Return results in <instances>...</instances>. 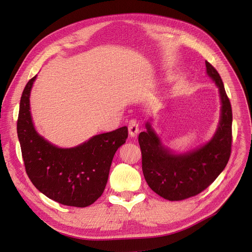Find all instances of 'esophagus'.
Wrapping results in <instances>:
<instances>
[{
    "label": "esophagus",
    "instance_id": "34e87169",
    "mask_svg": "<svg viewBox=\"0 0 252 252\" xmlns=\"http://www.w3.org/2000/svg\"><path fill=\"white\" fill-rule=\"evenodd\" d=\"M138 129H140V128H138L137 121L134 120V119L130 120L129 123H128V131H129L130 136H132V137L136 136L137 133H138Z\"/></svg>",
    "mask_w": 252,
    "mask_h": 252
}]
</instances>
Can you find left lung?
<instances>
[{
	"instance_id": "left-lung-1",
	"label": "left lung",
	"mask_w": 252,
	"mask_h": 252,
	"mask_svg": "<svg viewBox=\"0 0 252 252\" xmlns=\"http://www.w3.org/2000/svg\"><path fill=\"white\" fill-rule=\"evenodd\" d=\"M206 73L219 89L221 118L210 142L181 154L166 148L151 124L138 135L142 151V169L150 189L170 201H179L204 190L226 167L231 153L232 111L219 73L205 62Z\"/></svg>"
}]
</instances>
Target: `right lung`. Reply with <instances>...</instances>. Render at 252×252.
I'll list each match as a JSON object with an SVG mask.
<instances>
[{
  "instance_id": "obj_1",
  "label": "right lung",
  "mask_w": 252,
  "mask_h": 252,
  "mask_svg": "<svg viewBox=\"0 0 252 252\" xmlns=\"http://www.w3.org/2000/svg\"><path fill=\"white\" fill-rule=\"evenodd\" d=\"M36 76L26 84L20 103L17 136L25 169L39 192L60 204L85 207L106 187L112 158L125 144L128 128L94 135L74 148H58L37 133L30 112V93Z\"/></svg>"
}]
</instances>
